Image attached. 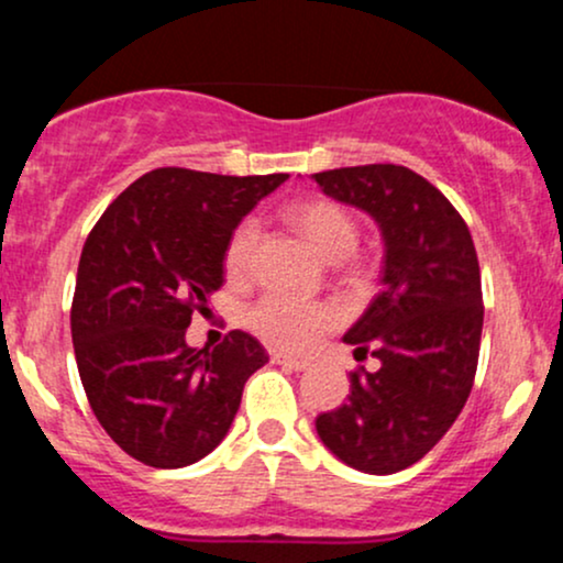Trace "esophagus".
I'll return each instance as SVG.
<instances>
[{
	"instance_id": "esophagus-1",
	"label": "esophagus",
	"mask_w": 563,
	"mask_h": 563,
	"mask_svg": "<svg viewBox=\"0 0 563 563\" xmlns=\"http://www.w3.org/2000/svg\"><path fill=\"white\" fill-rule=\"evenodd\" d=\"M273 363L275 365H283V367H290V371H303L309 363L301 357H290V354H273Z\"/></svg>"
}]
</instances>
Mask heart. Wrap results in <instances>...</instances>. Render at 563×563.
Listing matches in <instances>:
<instances>
[{
	"mask_svg": "<svg viewBox=\"0 0 563 563\" xmlns=\"http://www.w3.org/2000/svg\"><path fill=\"white\" fill-rule=\"evenodd\" d=\"M288 219L325 260H344L357 245V222L335 200H303L288 211ZM256 243H260V222L243 219L232 230L228 249H224V269L232 280H241L249 275ZM333 320L335 314L328 303L296 299L288 294L262 296L245 312V322H249L251 331L277 349L312 346L318 335L333 325Z\"/></svg>",
	"mask_w": 563,
	"mask_h": 563,
	"instance_id": "1",
	"label": "heart"
}]
</instances>
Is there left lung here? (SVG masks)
<instances>
[{
  "label": "left lung",
  "instance_id": "left-lung-1",
  "mask_svg": "<svg viewBox=\"0 0 563 563\" xmlns=\"http://www.w3.org/2000/svg\"><path fill=\"white\" fill-rule=\"evenodd\" d=\"M325 196L357 206L384 235V290L349 328L346 405L318 416V434L346 466L397 474L418 463L461 416L474 386L484 322L482 275L468 224L407 166L367 164L312 174Z\"/></svg>",
  "mask_w": 563,
  "mask_h": 563
}]
</instances>
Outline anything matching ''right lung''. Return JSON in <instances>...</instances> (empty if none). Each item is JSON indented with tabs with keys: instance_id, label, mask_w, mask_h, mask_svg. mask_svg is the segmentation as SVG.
Here are the masks:
<instances>
[{
	"instance_id": "right-lung-1",
	"label": "right lung",
	"mask_w": 563,
	"mask_h": 563,
	"mask_svg": "<svg viewBox=\"0 0 563 563\" xmlns=\"http://www.w3.org/2000/svg\"><path fill=\"white\" fill-rule=\"evenodd\" d=\"M286 179L164 166L89 232L70 303L76 365L97 421L134 461L183 468L209 455L269 360L243 331L214 349L187 346L185 331L222 288L232 230Z\"/></svg>"
}]
</instances>
